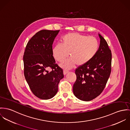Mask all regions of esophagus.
<instances>
[{"mask_svg":"<svg viewBox=\"0 0 130 130\" xmlns=\"http://www.w3.org/2000/svg\"><path fill=\"white\" fill-rule=\"evenodd\" d=\"M69 72V71L68 70H64L63 71V73H64V75H66L67 73H68Z\"/></svg>","mask_w":130,"mask_h":130,"instance_id":"esophagus-1","label":"esophagus"}]
</instances>
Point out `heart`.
Returning <instances> with one entry per match:
<instances>
[{
  "label": "heart",
  "mask_w": 130,
  "mask_h": 130,
  "mask_svg": "<svg viewBox=\"0 0 130 130\" xmlns=\"http://www.w3.org/2000/svg\"><path fill=\"white\" fill-rule=\"evenodd\" d=\"M61 44L55 45L52 52L55 59L62 62L69 57L70 59L64 62L61 66L66 69L70 68L75 64L83 66L94 58L98 52L100 43L95 37L78 33H70L62 38Z\"/></svg>",
  "instance_id": "heart-1"
}]
</instances>
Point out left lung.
I'll list each match as a JSON object with an SVG mask.
<instances>
[{"label": "left lung", "instance_id": "obj_1", "mask_svg": "<svg viewBox=\"0 0 130 130\" xmlns=\"http://www.w3.org/2000/svg\"><path fill=\"white\" fill-rule=\"evenodd\" d=\"M99 36L100 44L96 56L75 70L77 79L73 91L74 95L82 101H91L100 95L111 72V51L105 39L100 34Z\"/></svg>", "mask_w": 130, "mask_h": 130}]
</instances>
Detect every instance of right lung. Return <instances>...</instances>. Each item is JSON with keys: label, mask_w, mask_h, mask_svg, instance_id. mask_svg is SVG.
<instances>
[{"label": "right lung", "mask_w": 130, "mask_h": 130, "mask_svg": "<svg viewBox=\"0 0 130 130\" xmlns=\"http://www.w3.org/2000/svg\"><path fill=\"white\" fill-rule=\"evenodd\" d=\"M60 30H42L26 45L23 55L24 74L30 89L37 97L47 100L58 92L60 80L64 77L53 56L52 44ZM52 70L49 72L47 69Z\"/></svg>", "instance_id": "right-lung-1"}]
</instances>
